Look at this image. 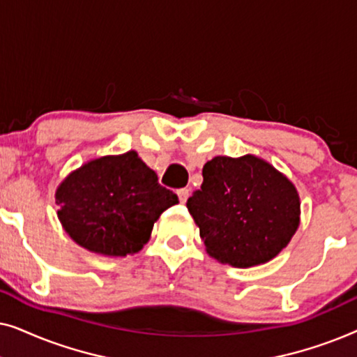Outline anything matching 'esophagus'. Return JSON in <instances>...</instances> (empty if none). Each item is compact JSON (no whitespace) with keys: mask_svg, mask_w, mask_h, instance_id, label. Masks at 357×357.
Returning a JSON list of instances; mask_svg holds the SVG:
<instances>
[{"mask_svg":"<svg viewBox=\"0 0 357 357\" xmlns=\"http://www.w3.org/2000/svg\"><path fill=\"white\" fill-rule=\"evenodd\" d=\"M177 195H178V199L182 203H185L188 199V197H190V190L188 188H180L178 192H177Z\"/></svg>","mask_w":357,"mask_h":357,"instance_id":"1","label":"esophagus"}]
</instances>
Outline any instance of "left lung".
I'll return each mask as SVG.
<instances>
[{"instance_id": "8db88e82", "label": "left lung", "mask_w": 357, "mask_h": 357, "mask_svg": "<svg viewBox=\"0 0 357 357\" xmlns=\"http://www.w3.org/2000/svg\"><path fill=\"white\" fill-rule=\"evenodd\" d=\"M187 208L209 255L237 268L275 258L297 231L301 213L294 185L250 154L204 164L202 188Z\"/></svg>"}]
</instances>
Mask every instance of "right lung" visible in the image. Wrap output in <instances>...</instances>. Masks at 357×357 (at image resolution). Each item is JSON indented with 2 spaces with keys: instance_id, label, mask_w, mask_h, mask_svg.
Returning <instances> with one entry per match:
<instances>
[{
  "instance_id": "obj_1",
  "label": "right lung",
  "mask_w": 357,
  "mask_h": 357,
  "mask_svg": "<svg viewBox=\"0 0 357 357\" xmlns=\"http://www.w3.org/2000/svg\"><path fill=\"white\" fill-rule=\"evenodd\" d=\"M177 203L135 151L89 160L56 190L58 218L70 237L109 257L139 252L160 214Z\"/></svg>"
}]
</instances>
